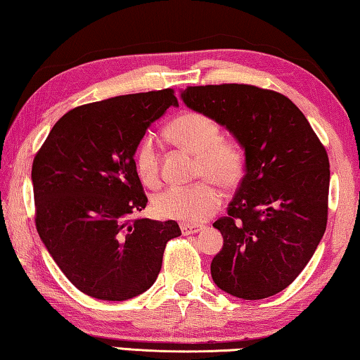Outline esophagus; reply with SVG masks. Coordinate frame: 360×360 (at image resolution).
<instances>
[{
  "instance_id": "34e87169",
  "label": "esophagus",
  "mask_w": 360,
  "mask_h": 360,
  "mask_svg": "<svg viewBox=\"0 0 360 360\" xmlns=\"http://www.w3.org/2000/svg\"><path fill=\"white\" fill-rule=\"evenodd\" d=\"M180 228H181V233H184L185 236H188V234H196V233H199V231H201V229H202V226L193 225V223H181Z\"/></svg>"
}]
</instances>
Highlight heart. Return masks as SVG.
<instances>
[{"label": "heart", "instance_id": "1", "mask_svg": "<svg viewBox=\"0 0 360 360\" xmlns=\"http://www.w3.org/2000/svg\"><path fill=\"white\" fill-rule=\"evenodd\" d=\"M167 137L176 146L198 156V176H204L191 186H169L153 199L155 212L169 220L199 223L214 214L220 204V191L233 190L245 175V155L233 140L221 139L220 126L207 115L186 111L176 116L166 129ZM140 180L148 186L159 184V153L153 135L139 141L134 155Z\"/></svg>", "mask_w": 360, "mask_h": 360}]
</instances>
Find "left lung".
<instances>
[{"mask_svg":"<svg viewBox=\"0 0 360 360\" xmlns=\"http://www.w3.org/2000/svg\"><path fill=\"white\" fill-rule=\"evenodd\" d=\"M188 108L226 127L245 155V175L214 226L223 247L212 279L229 295L262 300L297 279L327 226V151L292 100L249 84L180 91Z\"/></svg>","mask_w":360,"mask_h":360,"instance_id":"obj_1","label":"left lung"}]
</instances>
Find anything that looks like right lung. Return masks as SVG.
Masks as SVG:
<instances>
[{
	"label": "right lung",
	"instance_id": "obj_1",
	"mask_svg": "<svg viewBox=\"0 0 360 360\" xmlns=\"http://www.w3.org/2000/svg\"><path fill=\"white\" fill-rule=\"evenodd\" d=\"M169 107L172 89L73 108L56 122L32 167L37 229L52 260L86 295L124 302L155 284L174 220H129L146 207L135 148Z\"/></svg>",
	"mask_w": 360,
	"mask_h": 360
}]
</instances>
